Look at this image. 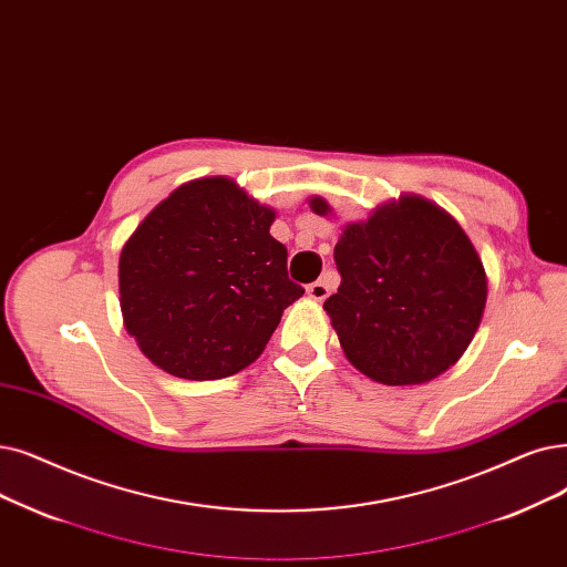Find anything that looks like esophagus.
<instances>
[{"mask_svg":"<svg viewBox=\"0 0 567 567\" xmlns=\"http://www.w3.org/2000/svg\"><path fill=\"white\" fill-rule=\"evenodd\" d=\"M308 297L312 299V301H324L329 293H331V289H329V285L324 282V280H317V282H312V285H308Z\"/></svg>","mask_w":567,"mask_h":567,"instance_id":"1","label":"esophagus"}]
</instances>
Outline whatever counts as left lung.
Masks as SVG:
<instances>
[{"mask_svg":"<svg viewBox=\"0 0 567 567\" xmlns=\"http://www.w3.org/2000/svg\"><path fill=\"white\" fill-rule=\"evenodd\" d=\"M317 215L333 208L310 196ZM338 293L324 301L348 361L380 384H424L454 365L473 342L486 274L456 219L416 194L350 223L333 250Z\"/></svg>","mask_w":567,"mask_h":567,"instance_id":"1","label":"left lung"}]
</instances>
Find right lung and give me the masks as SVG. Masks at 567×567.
Masks as SVG:
<instances>
[{
  "instance_id": "obj_1",
  "label": "right lung",
  "mask_w": 567,
  "mask_h": 567,
  "mask_svg": "<svg viewBox=\"0 0 567 567\" xmlns=\"http://www.w3.org/2000/svg\"><path fill=\"white\" fill-rule=\"evenodd\" d=\"M274 219L231 178H196L122 245V322L164 373L219 380L259 359L303 293L287 276V248L270 236Z\"/></svg>"
}]
</instances>
